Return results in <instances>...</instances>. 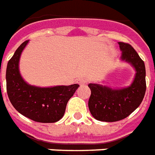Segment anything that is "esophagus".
<instances>
[{"mask_svg":"<svg viewBox=\"0 0 155 155\" xmlns=\"http://www.w3.org/2000/svg\"><path fill=\"white\" fill-rule=\"evenodd\" d=\"M76 82H77V84H84L87 83V80L85 79V78L80 77L79 79H78Z\"/></svg>","mask_w":155,"mask_h":155,"instance_id":"34e87169","label":"esophagus"}]
</instances>
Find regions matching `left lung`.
Instances as JSON below:
<instances>
[{
    "instance_id": "1",
    "label": "left lung",
    "mask_w": 155,
    "mask_h": 155,
    "mask_svg": "<svg viewBox=\"0 0 155 155\" xmlns=\"http://www.w3.org/2000/svg\"><path fill=\"white\" fill-rule=\"evenodd\" d=\"M121 60L136 69V76L130 86L111 89L98 84H89L91 90L89 108L95 119L101 121H117L126 118L141 104L146 90L145 63L132 47L119 42Z\"/></svg>"
}]
</instances>
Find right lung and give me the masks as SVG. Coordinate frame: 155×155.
Listing matches in <instances>:
<instances>
[{
	"instance_id": "add662e5",
	"label": "right lung",
	"mask_w": 155,
	"mask_h": 155,
	"mask_svg": "<svg viewBox=\"0 0 155 155\" xmlns=\"http://www.w3.org/2000/svg\"><path fill=\"white\" fill-rule=\"evenodd\" d=\"M28 41L19 46L8 61L6 90L10 103L26 117L37 122L52 123L62 118L66 104L80 86L71 85L40 88L25 82L19 71V57Z\"/></svg>"
}]
</instances>
